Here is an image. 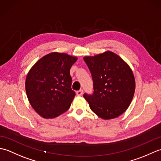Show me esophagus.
I'll use <instances>...</instances> for the list:
<instances>
[{
	"mask_svg": "<svg viewBox=\"0 0 161 161\" xmlns=\"http://www.w3.org/2000/svg\"><path fill=\"white\" fill-rule=\"evenodd\" d=\"M77 95H79V96H80V95H81L83 94V90L82 89H80V90H79V91H77Z\"/></svg>",
	"mask_w": 161,
	"mask_h": 161,
	"instance_id": "1",
	"label": "esophagus"
}]
</instances>
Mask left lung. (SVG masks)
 <instances>
[{
  "label": "left lung",
  "mask_w": 161,
  "mask_h": 161,
  "mask_svg": "<svg viewBox=\"0 0 161 161\" xmlns=\"http://www.w3.org/2000/svg\"><path fill=\"white\" fill-rule=\"evenodd\" d=\"M84 60L93 81V94H84L91 110L104 119L122 115L131 104L136 88L128 64L111 51L85 57Z\"/></svg>",
  "instance_id": "1"
}]
</instances>
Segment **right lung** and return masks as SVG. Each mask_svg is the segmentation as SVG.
<instances>
[{"label": "right lung", "instance_id": "obj_1", "mask_svg": "<svg viewBox=\"0 0 161 161\" xmlns=\"http://www.w3.org/2000/svg\"><path fill=\"white\" fill-rule=\"evenodd\" d=\"M77 57L52 53L34 65L27 75L25 91L35 111L44 118H54L70 108L75 96L70 70Z\"/></svg>", "mask_w": 161, "mask_h": 161}]
</instances>
